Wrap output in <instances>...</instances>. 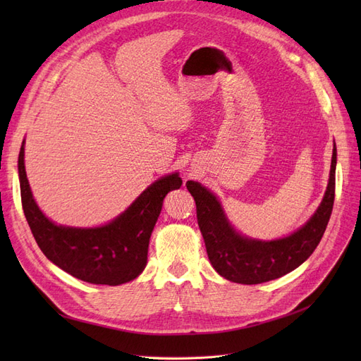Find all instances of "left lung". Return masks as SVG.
I'll return each mask as SVG.
<instances>
[{"label": "left lung", "mask_w": 361, "mask_h": 361, "mask_svg": "<svg viewBox=\"0 0 361 361\" xmlns=\"http://www.w3.org/2000/svg\"><path fill=\"white\" fill-rule=\"evenodd\" d=\"M336 146L333 149L329 187L310 220L292 235L276 241H259L239 235L227 221L215 195L203 185L187 182L195 200L197 223L212 267L224 279L241 285L276 280L298 268L318 247L330 221L336 188Z\"/></svg>", "instance_id": "obj_1"}]
</instances>
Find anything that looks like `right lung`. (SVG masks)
Wrapping results in <instances>:
<instances>
[{
  "label": "right lung",
  "instance_id": "add662e5",
  "mask_svg": "<svg viewBox=\"0 0 361 361\" xmlns=\"http://www.w3.org/2000/svg\"><path fill=\"white\" fill-rule=\"evenodd\" d=\"M19 182L23 209L37 245L52 264L68 274L93 285L117 286L137 279L147 264L152 231L157 224L166 195L180 188L178 173L154 182L111 223L78 228L57 226L43 215L30 190L20 146Z\"/></svg>",
  "mask_w": 361,
  "mask_h": 361
}]
</instances>
